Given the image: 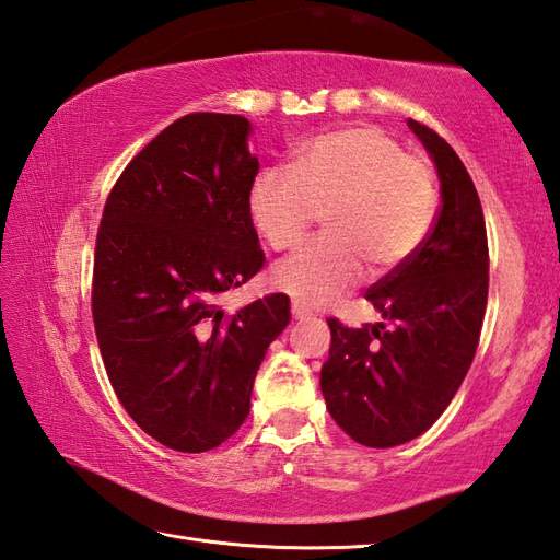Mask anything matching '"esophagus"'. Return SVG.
<instances>
[{"instance_id": "1", "label": "esophagus", "mask_w": 560, "mask_h": 560, "mask_svg": "<svg viewBox=\"0 0 560 560\" xmlns=\"http://www.w3.org/2000/svg\"><path fill=\"white\" fill-rule=\"evenodd\" d=\"M291 315H293V319H307V317H310V312H307L303 305L293 303V305H291Z\"/></svg>"}]
</instances>
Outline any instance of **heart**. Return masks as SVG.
<instances>
[{"label": "heart", "instance_id": "b5f03b06", "mask_svg": "<svg viewBox=\"0 0 560 560\" xmlns=\"http://www.w3.org/2000/svg\"><path fill=\"white\" fill-rule=\"evenodd\" d=\"M439 190L427 160L406 154L372 126L307 140L291 168L253 180L248 210L271 250L301 245L327 212V236L271 271V283L301 305H327L368 275L380 279L418 255L432 233Z\"/></svg>", "mask_w": 560, "mask_h": 560}]
</instances>
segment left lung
<instances>
[{
    "mask_svg": "<svg viewBox=\"0 0 560 560\" xmlns=\"http://www.w3.org/2000/svg\"><path fill=\"white\" fill-rule=\"evenodd\" d=\"M441 180L432 233L410 262L370 285L384 322L346 327L329 317L322 396L343 432L370 448L420 436L456 396L477 353L489 293L482 202L448 142L408 119Z\"/></svg>",
    "mask_w": 560,
    "mask_h": 560,
    "instance_id": "left-lung-1",
    "label": "left lung"
}]
</instances>
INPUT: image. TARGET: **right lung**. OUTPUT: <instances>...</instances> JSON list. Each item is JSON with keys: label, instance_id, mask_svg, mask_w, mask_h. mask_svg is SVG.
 Segmentation results:
<instances>
[{"label": "right lung", "instance_id": "right-lung-1", "mask_svg": "<svg viewBox=\"0 0 560 560\" xmlns=\"http://www.w3.org/2000/svg\"><path fill=\"white\" fill-rule=\"evenodd\" d=\"M238 114L176 119L128 162L95 243L93 322L131 420L202 453L238 432L269 343L291 319L271 293L224 317L217 298L265 267L248 198L259 172Z\"/></svg>", "mask_w": 560, "mask_h": 560}]
</instances>
